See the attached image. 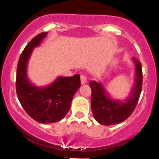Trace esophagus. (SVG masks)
Returning a JSON list of instances; mask_svg holds the SVG:
<instances>
[{"label": "esophagus", "mask_w": 159, "mask_h": 159, "mask_svg": "<svg viewBox=\"0 0 159 159\" xmlns=\"http://www.w3.org/2000/svg\"><path fill=\"white\" fill-rule=\"evenodd\" d=\"M86 82H87V78H86V76L84 75H81V84H86Z\"/></svg>", "instance_id": "1"}]
</instances>
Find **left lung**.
<instances>
[{
	"mask_svg": "<svg viewBox=\"0 0 159 159\" xmlns=\"http://www.w3.org/2000/svg\"><path fill=\"white\" fill-rule=\"evenodd\" d=\"M132 61L135 65L134 86L124 102L111 98L101 82H90L92 90L91 108L95 120L102 125H111L122 123L135 108L142 90L143 75L140 62L134 57Z\"/></svg>",
	"mask_w": 159,
	"mask_h": 159,
	"instance_id": "left-lung-1",
	"label": "left lung"
}]
</instances>
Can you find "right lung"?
Returning a JSON list of instances; mask_svg holds the SVG:
<instances>
[{"label": "right lung", "instance_id": "add662e5", "mask_svg": "<svg viewBox=\"0 0 159 159\" xmlns=\"http://www.w3.org/2000/svg\"><path fill=\"white\" fill-rule=\"evenodd\" d=\"M47 34H38L26 45L19 57L16 72L18 98L27 114L40 123H52L63 119L70 108L75 93L81 87L78 74L72 77H58L45 87H36L29 81L28 60L34 48L39 45Z\"/></svg>", "mask_w": 159, "mask_h": 159}]
</instances>
